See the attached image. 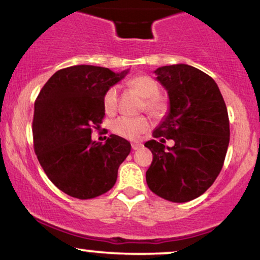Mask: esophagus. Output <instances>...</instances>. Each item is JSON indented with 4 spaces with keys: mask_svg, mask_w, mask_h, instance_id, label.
I'll return each instance as SVG.
<instances>
[{
    "mask_svg": "<svg viewBox=\"0 0 260 260\" xmlns=\"http://www.w3.org/2000/svg\"><path fill=\"white\" fill-rule=\"evenodd\" d=\"M131 147H133L134 150L140 149L141 147H142V143H141V142H133V143H131Z\"/></svg>",
    "mask_w": 260,
    "mask_h": 260,
    "instance_id": "esophagus-1",
    "label": "esophagus"
}]
</instances>
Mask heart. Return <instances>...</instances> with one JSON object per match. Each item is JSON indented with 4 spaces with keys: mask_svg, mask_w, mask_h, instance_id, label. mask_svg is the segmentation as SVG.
<instances>
[{
    "mask_svg": "<svg viewBox=\"0 0 260 260\" xmlns=\"http://www.w3.org/2000/svg\"><path fill=\"white\" fill-rule=\"evenodd\" d=\"M129 86L137 91L142 99H145V107L153 117L160 118L168 111V104L164 99L159 98V85L152 77L136 76L129 81ZM118 89L111 86L104 94L102 105L106 113H113L117 110ZM149 120L145 115L140 117H119L112 123V130L117 135L126 139H136L141 134L146 133L149 127Z\"/></svg>",
    "mask_w": 260,
    "mask_h": 260,
    "instance_id": "heart-1",
    "label": "heart"
}]
</instances>
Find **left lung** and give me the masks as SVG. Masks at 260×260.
Instances as JSON below:
<instances>
[{
	"mask_svg": "<svg viewBox=\"0 0 260 260\" xmlns=\"http://www.w3.org/2000/svg\"><path fill=\"white\" fill-rule=\"evenodd\" d=\"M155 79L169 95V111L145 143L153 153L146 172L150 190L172 203L204 194L219 175L229 146V118L217 83L185 63L161 66ZM159 138V140H156ZM174 139L172 147L164 145Z\"/></svg>",
	"mask_w": 260,
	"mask_h": 260,
	"instance_id": "8db88e82",
	"label": "left lung"
}]
</instances>
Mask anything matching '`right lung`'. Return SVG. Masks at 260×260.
<instances>
[{
  "instance_id": "1",
  "label": "right lung",
  "mask_w": 260,
  "mask_h": 260,
  "mask_svg": "<svg viewBox=\"0 0 260 260\" xmlns=\"http://www.w3.org/2000/svg\"><path fill=\"white\" fill-rule=\"evenodd\" d=\"M129 70L113 72L91 65L60 70L44 84L35 102V152L48 178L77 199L106 193L131 150L129 141L111 135L105 143L91 140L92 127L105 115L102 99Z\"/></svg>"
}]
</instances>
